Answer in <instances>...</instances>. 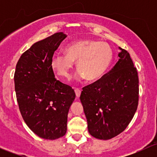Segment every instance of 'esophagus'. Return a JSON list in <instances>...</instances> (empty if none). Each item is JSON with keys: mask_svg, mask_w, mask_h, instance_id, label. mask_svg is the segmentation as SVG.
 <instances>
[{"mask_svg": "<svg viewBox=\"0 0 157 157\" xmlns=\"http://www.w3.org/2000/svg\"><path fill=\"white\" fill-rule=\"evenodd\" d=\"M74 91H75L76 96H77V98L80 97V93H81V90H80V89H79V88H75V89H74Z\"/></svg>", "mask_w": 157, "mask_h": 157, "instance_id": "1", "label": "esophagus"}]
</instances>
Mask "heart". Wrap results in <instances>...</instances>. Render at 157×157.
I'll return each instance as SVG.
<instances>
[{"label":"heart","mask_w":157,"mask_h":157,"mask_svg":"<svg viewBox=\"0 0 157 157\" xmlns=\"http://www.w3.org/2000/svg\"><path fill=\"white\" fill-rule=\"evenodd\" d=\"M65 54L55 55L51 65L60 77L67 80L71 77L76 61L79 71L77 80H98L106 72L113 58V52L108 44L93 40L74 42L66 47Z\"/></svg>","instance_id":"1"}]
</instances>
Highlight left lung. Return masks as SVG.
<instances>
[{
    "mask_svg": "<svg viewBox=\"0 0 157 157\" xmlns=\"http://www.w3.org/2000/svg\"><path fill=\"white\" fill-rule=\"evenodd\" d=\"M119 49V60L113 68L84 86L80 97L89 133L100 140H109L124 131L138 105L137 68L127 51Z\"/></svg>",
    "mask_w": 157,
    "mask_h": 157,
    "instance_id": "1",
    "label": "left lung"
}]
</instances>
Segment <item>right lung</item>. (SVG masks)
Listing matches in <instances>:
<instances>
[{"label":"right lung","mask_w":157,"mask_h":157,"mask_svg":"<svg viewBox=\"0 0 157 157\" xmlns=\"http://www.w3.org/2000/svg\"><path fill=\"white\" fill-rule=\"evenodd\" d=\"M67 37L57 33L33 44L20 56L14 74L19 109L32 131L41 138L55 140L67 132V114L74 90L56 80L52 57Z\"/></svg>","instance_id":"1"}]
</instances>
